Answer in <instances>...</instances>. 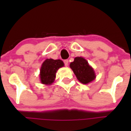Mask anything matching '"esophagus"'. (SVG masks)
<instances>
[{"label": "esophagus", "instance_id": "1", "mask_svg": "<svg viewBox=\"0 0 131 131\" xmlns=\"http://www.w3.org/2000/svg\"><path fill=\"white\" fill-rule=\"evenodd\" d=\"M63 62H64L65 66H68V63H69V60H65L64 61H63Z\"/></svg>", "mask_w": 131, "mask_h": 131}]
</instances>
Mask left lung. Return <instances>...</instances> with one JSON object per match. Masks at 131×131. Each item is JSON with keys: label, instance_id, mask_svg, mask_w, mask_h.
Wrapping results in <instances>:
<instances>
[{"label": "left lung", "instance_id": "8db88e82", "mask_svg": "<svg viewBox=\"0 0 131 131\" xmlns=\"http://www.w3.org/2000/svg\"><path fill=\"white\" fill-rule=\"evenodd\" d=\"M69 66L76 77L83 84H88L95 79L96 75L93 68L83 57H76Z\"/></svg>", "mask_w": 131, "mask_h": 131}]
</instances>
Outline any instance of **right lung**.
<instances>
[{"instance_id": "1", "label": "right lung", "mask_w": 131, "mask_h": 131, "mask_svg": "<svg viewBox=\"0 0 131 131\" xmlns=\"http://www.w3.org/2000/svg\"><path fill=\"white\" fill-rule=\"evenodd\" d=\"M64 63L61 60L47 59L42 63L40 69V79L42 84L50 85L54 83L56 71L63 67Z\"/></svg>"}]
</instances>
